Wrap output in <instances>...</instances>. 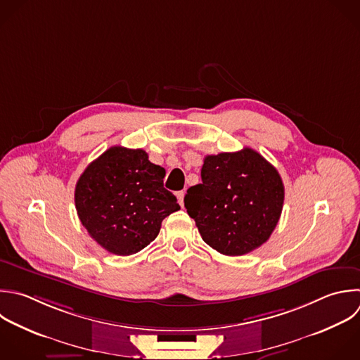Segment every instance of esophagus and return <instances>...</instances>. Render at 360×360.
Listing matches in <instances>:
<instances>
[{
	"instance_id": "obj_1",
	"label": "esophagus",
	"mask_w": 360,
	"mask_h": 360,
	"mask_svg": "<svg viewBox=\"0 0 360 360\" xmlns=\"http://www.w3.org/2000/svg\"><path fill=\"white\" fill-rule=\"evenodd\" d=\"M184 191H179L176 195H177V200H179V204L181 205V207H184Z\"/></svg>"
}]
</instances>
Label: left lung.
Here are the masks:
<instances>
[{
	"label": "left lung",
	"mask_w": 360,
	"mask_h": 360,
	"mask_svg": "<svg viewBox=\"0 0 360 360\" xmlns=\"http://www.w3.org/2000/svg\"><path fill=\"white\" fill-rule=\"evenodd\" d=\"M201 184L187 190L184 207L205 243L226 256L262 246L283 210L284 186L276 167L250 148L208 155Z\"/></svg>",
	"instance_id": "obj_1"
}]
</instances>
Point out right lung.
<instances>
[{"instance_id":"right-lung-1","label":"right lung","mask_w":360,"mask_h":360,"mask_svg":"<svg viewBox=\"0 0 360 360\" xmlns=\"http://www.w3.org/2000/svg\"><path fill=\"white\" fill-rule=\"evenodd\" d=\"M165 174L142 149L112 146L91 162L75 190L77 215L90 236L120 256L146 248L162 221L180 210L163 187Z\"/></svg>"}]
</instances>
